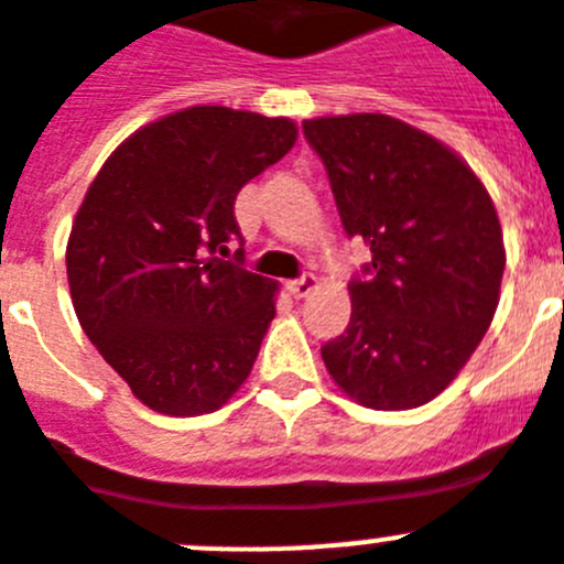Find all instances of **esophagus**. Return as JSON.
Segmentation results:
<instances>
[{
  "mask_svg": "<svg viewBox=\"0 0 564 564\" xmlns=\"http://www.w3.org/2000/svg\"><path fill=\"white\" fill-rule=\"evenodd\" d=\"M316 288H319V279H316L314 273H307V276L291 279V282H288V293H291L293 300H307Z\"/></svg>",
  "mask_w": 564,
  "mask_h": 564,
  "instance_id": "1",
  "label": "esophagus"
}]
</instances>
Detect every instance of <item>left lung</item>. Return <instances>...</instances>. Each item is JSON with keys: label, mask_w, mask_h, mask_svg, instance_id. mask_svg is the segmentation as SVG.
Here are the masks:
<instances>
[{"label": "left lung", "mask_w": 564, "mask_h": 564, "mask_svg": "<svg viewBox=\"0 0 564 564\" xmlns=\"http://www.w3.org/2000/svg\"><path fill=\"white\" fill-rule=\"evenodd\" d=\"M348 236L370 248L350 322L322 348L330 379L373 411L440 397L499 305L505 242L488 187L456 151L388 113L302 122Z\"/></svg>", "instance_id": "8db88e82"}]
</instances>
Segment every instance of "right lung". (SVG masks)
Masks as SVG:
<instances>
[{
	"label": "right lung",
	"instance_id": "add662e5",
	"mask_svg": "<svg viewBox=\"0 0 564 564\" xmlns=\"http://www.w3.org/2000/svg\"><path fill=\"white\" fill-rule=\"evenodd\" d=\"M296 133L288 117L194 105L142 124L90 182L67 236L70 300L151 411H219L257 362L279 285L215 253L242 236L236 194Z\"/></svg>",
	"mask_w": 564,
	"mask_h": 564
}]
</instances>
